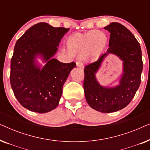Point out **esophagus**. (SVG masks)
I'll return each mask as SVG.
<instances>
[{"label":"esophagus","instance_id":"obj_1","mask_svg":"<svg viewBox=\"0 0 150 150\" xmlns=\"http://www.w3.org/2000/svg\"><path fill=\"white\" fill-rule=\"evenodd\" d=\"M76 66L79 67H83V64L82 63V62L81 61H77L76 63Z\"/></svg>","mask_w":150,"mask_h":150}]
</instances>
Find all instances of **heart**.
Listing matches in <instances>:
<instances>
[{
  "label": "heart",
  "mask_w": 150,
  "mask_h": 150,
  "mask_svg": "<svg viewBox=\"0 0 150 150\" xmlns=\"http://www.w3.org/2000/svg\"><path fill=\"white\" fill-rule=\"evenodd\" d=\"M107 37L103 32L93 30L86 33L73 34L65 41L68 52L80 56L85 62H95L100 58L107 45Z\"/></svg>",
  "instance_id": "1"
}]
</instances>
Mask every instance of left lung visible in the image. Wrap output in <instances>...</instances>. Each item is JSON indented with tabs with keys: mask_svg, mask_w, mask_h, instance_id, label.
<instances>
[{
	"mask_svg": "<svg viewBox=\"0 0 150 150\" xmlns=\"http://www.w3.org/2000/svg\"><path fill=\"white\" fill-rule=\"evenodd\" d=\"M104 28L110 33L109 48L97 61L85 67L83 87L88 104L94 110L109 113L125 108L134 98L140 86L143 61L140 44L128 28L118 22H112ZM109 54L117 55L123 61L120 84L112 88L100 86L95 77Z\"/></svg>",
	"mask_w": 150,
	"mask_h": 150,
	"instance_id": "8db88e82",
	"label": "left lung"
}]
</instances>
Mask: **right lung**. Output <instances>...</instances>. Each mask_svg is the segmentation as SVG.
I'll list each match as a JSON object with an SVG mask.
<instances>
[{"label": "right lung", "mask_w": 150, "mask_h": 150, "mask_svg": "<svg viewBox=\"0 0 150 150\" xmlns=\"http://www.w3.org/2000/svg\"><path fill=\"white\" fill-rule=\"evenodd\" d=\"M69 30L40 22L28 28L16 43L10 83L18 102L30 111L45 113L58 106L63 86L76 63H61L53 56ZM38 56L46 62L42 69L36 63Z\"/></svg>", "instance_id": "1"}]
</instances>
